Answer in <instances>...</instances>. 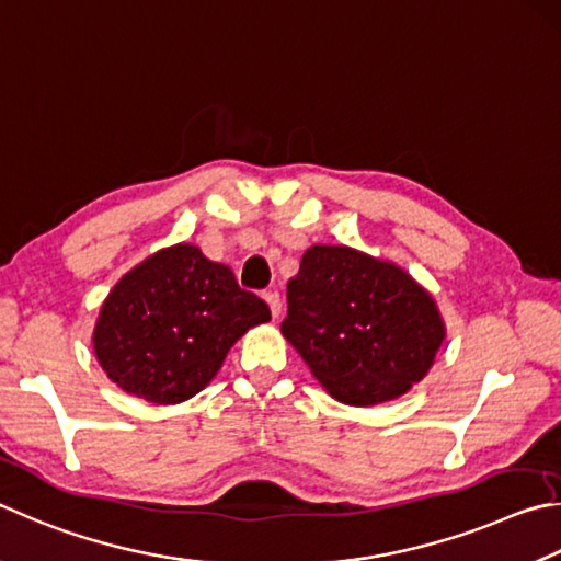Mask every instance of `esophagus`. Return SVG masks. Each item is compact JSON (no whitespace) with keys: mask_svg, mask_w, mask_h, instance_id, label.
Segmentation results:
<instances>
[{"mask_svg":"<svg viewBox=\"0 0 561 561\" xmlns=\"http://www.w3.org/2000/svg\"><path fill=\"white\" fill-rule=\"evenodd\" d=\"M265 302H268V308H271V316L273 318H278L280 316V308H283V302H280V296L275 290H268L265 293Z\"/></svg>","mask_w":561,"mask_h":561,"instance_id":"1","label":"esophagus"}]
</instances>
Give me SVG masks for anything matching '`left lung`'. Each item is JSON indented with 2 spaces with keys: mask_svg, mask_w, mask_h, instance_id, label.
Instances as JSON below:
<instances>
[{
  "mask_svg": "<svg viewBox=\"0 0 561 561\" xmlns=\"http://www.w3.org/2000/svg\"><path fill=\"white\" fill-rule=\"evenodd\" d=\"M280 330L320 385L352 407L407 394L446 337L434 298L409 273L347 245L306 251Z\"/></svg>",
  "mask_w": 561,
  "mask_h": 561,
  "instance_id": "obj_1",
  "label": "left lung"
}]
</instances>
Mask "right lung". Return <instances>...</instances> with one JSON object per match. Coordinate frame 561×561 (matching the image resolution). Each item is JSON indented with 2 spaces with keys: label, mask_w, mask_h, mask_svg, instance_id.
<instances>
[{
  "label": "right lung",
  "mask_w": 561,
  "mask_h": 561,
  "mask_svg": "<svg viewBox=\"0 0 561 561\" xmlns=\"http://www.w3.org/2000/svg\"><path fill=\"white\" fill-rule=\"evenodd\" d=\"M268 320L271 308L229 265L180 243L123 275L103 302L93 347L127 394L176 404L209 385L245 330Z\"/></svg>",
  "instance_id": "right-lung-1"
}]
</instances>
